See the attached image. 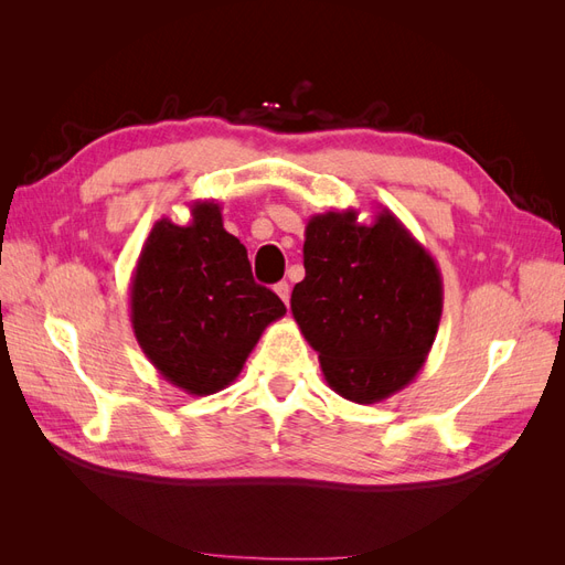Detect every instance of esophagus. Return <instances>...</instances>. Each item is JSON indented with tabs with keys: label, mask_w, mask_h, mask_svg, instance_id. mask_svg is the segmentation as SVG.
Wrapping results in <instances>:
<instances>
[{
	"label": "esophagus",
	"mask_w": 565,
	"mask_h": 565,
	"mask_svg": "<svg viewBox=\"0 0 565 565\" xmlns=\"http://www.w3.org/2000/svg\"><path fill=\"white\" fill-rule=\"evenodd\" d=\"M273 289H276V295H278V297L289 306V285L282 280V282H278L276 287H273Z\"/></svg>",
	"instance_id": "obj_1"
}]
</instances>
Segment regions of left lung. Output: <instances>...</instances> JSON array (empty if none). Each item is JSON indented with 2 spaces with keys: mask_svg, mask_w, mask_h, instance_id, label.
<instances>
[{
  "mask_svg": "<svg viewBox=\"0 0 565 565\" xmlns=\"http://www.w3.org/2000/svg\"><path fill=\"white\" fill-rule=\"evenodd\" d=\"M303 235L306 276L289 303L322 377L351 403L386 401L434 347L443 313L434 256L386 207L372 224H358L355 210L313 214Z\"/></svg>",
  "mask_w": 565,
  "mask_h": 565,
  "instance_id": "8db88e82",
  "label": "left lung"
}]
</instances>
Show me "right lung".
<instances>
[{
	"mask_svg": "<svg viewBox=\"0 0 565 565\" xmlns=\"http://www.w3.org/2000/svg\"><path fill=\"white\" fill-rule=\"evenodd\" d=\"M131 328L162 380L191 396L226 388L285 303L256 285L221 204L195 200L185 226L160 218L129 285Z\"/></svg>",
	"mask_w": 565,
	"mask_h": 565,
	"instance_id": "add662e5",
	"label": "right lung"
}]
</instances>
